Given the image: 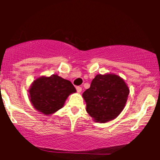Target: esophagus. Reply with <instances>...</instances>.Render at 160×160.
I'll list each match as a JSON object with an SVG mask.
<instances>
[{
    "label": "esophagus",
    "instance_id": "esophagus-1",
    "mask_svg": "<svg viewBox=\"0 0 160 160\" xmlns=\"http://www.w3.org/2000/svg\"><path fill=\"white\" fill-rule=\"evenodd\" d=\"M76 89H77V91H78V92H79V93L81 92V91H82V88L80 87V86H77Z\"/></svg>",
    "mask_w": 160,
    "mask_h": 160
}]
</instances>
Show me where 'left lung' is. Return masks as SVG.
<instances>
[{"label":"left lung","mask_w":160,"mask_h":160,"mask_svg":"<svg viewBox=\"0 0 160 160\" xmlns=\"http://www.w3.org/2000/svg\"><path fill=\"white\" fill-rule=\"evenodd\" d=\"M129 89L118 75L97 74L82 93L86 111L95 122L104 123L117 118L126 106Z\"/></svg>","instance_id":"left-lung-1"}]
</instances>
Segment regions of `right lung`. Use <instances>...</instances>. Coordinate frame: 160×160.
I'll return each instance as SVG.
<instances>
[{
	"mask_svg": "<svg viewBox=\"0 0 160 160\" xmlns=\"http://www.w3.org/2000/svg\"><path fill=\"white\" fill-rule=\"evenodd\" d=\"M28 91L33 107L42 114L49 116L63 108L66 99L76 92V89L69 80L52 74L37 78Z\"/></svg>",
	"mask_w": 160,
	"mask_h": 160,
	"instance_id": "1",
	"label": "right lung"
}]
</instances>
